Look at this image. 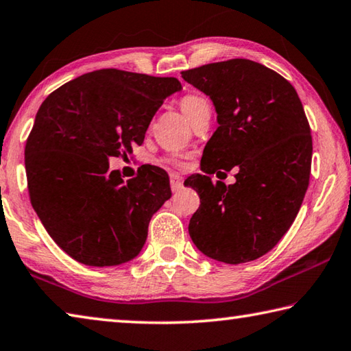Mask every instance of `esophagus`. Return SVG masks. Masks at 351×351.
Here are the masks:
<instances>
[{
    "label": "esophagus",
    "instance_id": "1",
    "mask_svg": "<svg viewBox=\"0 0 351 351\" xmlns=\"http://www.w3.org/2000/svg\"><path fill=\"white\" fill-rule=\"evenodd\" d=\"M169 183H171V189H172V193L180 191V189L183 188V180H182V177H180V176H177V174H171V177H169Z\"/></svg>",
    "mask_w": 351,
    "mask_h": 351
}]
</instances>
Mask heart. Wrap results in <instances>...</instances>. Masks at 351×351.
<instances>
[{"instance_id":"b5f03b06","label":"heart","mask_w":351,"mask_h":351,"mask_svg":"<svg viewBox=\"0 0 351 351\" xmlns=\"http://www.w3.org/2000/svg\"><path fill=\"white\" fill-rule=\"evenodd\" d=\"M208 106V101L199 94H186L180 98V109L189 120H194L202 110H205Z\"/></svg>"}]
</instances>
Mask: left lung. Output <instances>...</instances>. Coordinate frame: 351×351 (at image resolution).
<instances>
[{"label": "left lung", "mask_w": 351, "mask_h": 351, "mask_svg": "<svg viewBox=\"0 0 351 351\" xmlns=\"http://www.w3.org/2000/svg\"><path fill=\"white\" fill-rule=\"evenodd\" d=\"M182 77L210 95L219 121L200 160L205 176L185 182L200 195L189 236L211 259L232 265L259 259L290 228L310 183L313 141L302 103L288 80L245 58ZM234 165V186L210 182V173Z\"/></svg>", "instance_id": "left-lung-1"}]
</instances>
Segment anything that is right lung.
Instances as JSON below:
<instances>
[{
    "instance_id": "right-lung-1",
    "label": "right lung",
    "mask_w": 351,
    "mask_h": 351,
    "mask_svg": "<svg viewBox=\"0 0 351 351\" xmlns=\"http://www.w3.org/2000/svg\"><path fill=\"white\" fill-rule=\"evenodd\" d=\"M182 84L100 69L49 94L26 140L30 204L53 242L72 259L112 267L143 248L152 214L171 197L169 177L146 166L123 182L109 157L141 145L154 114Z\"/></svg>"
}]
</instances>
